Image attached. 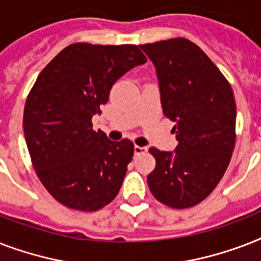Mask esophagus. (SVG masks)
Returning <instances> with one entry per match:
<instances>
[{"mask_svg":"<svg viewBox=\"0 0 261 261\" xmlns=\"http://www.w3.org/2000/svg\"><path fill=\"white\" fill-rule=\"evenodd\" d=\"M147 147L146 146H138V145H135L134 146V153L137 155L142 154V153H146Z\"/></svg>","mask_w":261,"mask_h":261,"instance_id":"1","label":"esophagus"}]
</instances>
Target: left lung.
Listing matches in <instances>:
<instances>
[{
  "mask_svg": "<svg viewBox=\"0 0 261 261\" xmlns=\"http://www.w3.org/2000/svg\"><path fill=\"white\" fill-rule=\"evenodd\" d=\"M155 67L164 115L174 122V151L150 147L151 194L172 208H188L221 181L236 143V101L230 84L188 39L139 46Z\"/></svg>",
  "mask_w": 261,
  "mask_h": 261,
  "instance_id": "8db88e82",
  "label": "left lung"
}]
</instances>
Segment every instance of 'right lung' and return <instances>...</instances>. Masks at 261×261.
Listing matches in <instances>:
<instances>
[{
  "label": "right lung",
  "mask_w": 261,
  "mask_h": 261,
  "mask_svg": "<svg viewBox=\"0 0 261 261\" xmlns=\"http://www.w3.org/2000/svg\"><path fill=\"white\" fill-rule=\"evenodd\" d=\"M145 62L134 44L74 43L38 75L25 101L24 135L38 177L63 206L96 211L116 198L134 145L94 131L92 118L112 85Z\"/></svg>",
  "instance_id": "obj_1"
}]
</instances>
